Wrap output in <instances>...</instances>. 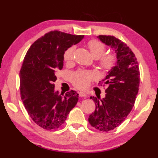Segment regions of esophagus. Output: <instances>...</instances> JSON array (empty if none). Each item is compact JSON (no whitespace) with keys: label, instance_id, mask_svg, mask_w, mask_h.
<instances>
[{"label":"esophagus","instance_id":"obj_1","mask_svg":"<svg viewBox=\"0 0 158 158\" xmlns=\"http://www.w3.org/2000/svg\"><path fill=\"white\" fill-rule=\"evenodd\" d=\"M78 95H79V96H81V97H86V96H87V95H86L85 93H83V92H78Z\"/></svg>","mask_w":158,"mask_h":158}]
</instances>
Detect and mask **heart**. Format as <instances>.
Here are the masks:
<instances>
[{"instance_id":"heart-1","label":"heart","mask_w":158,"mask_h":158,"mask_svg":"<svg viewBox=\"0 0 158 158\" xmlns=\"http://www.w3.org/2000/svg\"><path fill=\"white\" fill-rule=\"evenodd\" d=\"M88 47L90 54L94 58L101 57L105 52L106 47L104 44L97 40H91L88 42ZM75 53V47H71L64 53V60L66 62H70L73 60ZM115 62V57L113 55H108L101 59V65L104 70H109L114 66ZM96 75L90 71H79L75 73L72 76V82L77 88L85 89L90 85L91 81L96 79Z\"/></svg>"}]
</instances>
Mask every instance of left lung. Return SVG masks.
Masks as SVG:
<instances>
[{"label":"left lung","instance_id":"obj_1","mask_svg":"<svg viewBox=\"0 0 158 158\" xmlns=\"http://www.w3.org/2000/svg\"><path fill=\"white\" fill-rule=\"evenodd\" d=\"M98 38L114 49L117 60L103 80L107 85L105 98L90 97L96 109L88 122L99 131H109L122 124L132 109L139 90V69L135 54L125 43L114 36Z\"/></svg>","mask_w":158,"mask_h":158}]
</instances>
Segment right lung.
I'll use <instances>...</instances> for the list:
<instances>
[{"instance_id":"right-lung-1","label":"right lung","mask_w":158,"mask_h":158,"mask_svg":"<svg viewBox=\"0 0 158 158\" xmlns=\"http://www.w3.org/2000/svg\"><path fill=\"white\" fill-rule=\"evenodd\" d=\"M83 35L53 31L38 39L27 51L20 70L21 98L29 115L42 128H59L77 104L75 90L65 96L55 90L56 71L63 67L64 53Z\"/></svg>"}]
</instances>
